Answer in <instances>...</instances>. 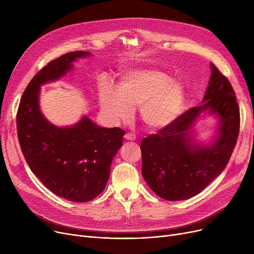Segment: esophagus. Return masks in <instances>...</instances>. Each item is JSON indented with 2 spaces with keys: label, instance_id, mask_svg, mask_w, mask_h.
Here are the masks:
<instances>
[{
  "label": "esophagus",
  "instance_id": "34e87169",
  "mask_svg": "<svg viewBox=\"0 0 254 254\" xmlns=\"http://www.w3.org/2000/svg\"><path fill=\"white\" fill-rule=\"evenodd\" d=\"M125 139L128 140V141H135L136 140V135L132 134V132H127L125 135Z\"/></svg>",
  "mask_w": 254,
  "mask_h": 254
}]
</instances>
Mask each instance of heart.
Segmentation results:
<instances>
[{"label": "heart", "instance_id": "obj_1", "mask_svg": "<svg viewBox=\"0 0 254 254\" xmlns=\"http://www.w3.org/2000/svg\"><path fill=\"white\" fill-rule=\"evenodd\" d=\"M100 107L112 124L127 122L132 108L139 107L142 123L162 128L179 116L184 105V89L169 75L157 70H134L123 75L118 89L109 83L100 88Z\"/></svg>", "mask_w": 254, "mask_h": 254}]
</instances>
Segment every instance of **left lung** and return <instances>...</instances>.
<instances>
[{
	"mask_svg": "<svg viewBox=\"0 0 254 254\" xmlns=\"http://www.w3.org/2000/svg\"><path fill=\"white\" fill-rule=\"evenodd\" d=\"M212 74L203 105L179 115L169 126L141 142L142 175L149 188L167 201H182L205 190L228 165L240 129V108L226 78L211 64ZM216 114L221 125L209 146L195 144L190 135L204 111Z\"/></svg>",
	"mask_w": 254,
	"mask_h": 254,
	"instance_id": "obj_1",
	"label": "left lung"
}]
</instances>
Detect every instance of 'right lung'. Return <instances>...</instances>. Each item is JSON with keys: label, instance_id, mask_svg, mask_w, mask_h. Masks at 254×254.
Segmentation results:
<instances>
[{"label": "right lung", "instance_id": "1", "mask_svg": "<svg viewBox=\"0 0 254 254\" xmlns=\"http://www.w3.org/2000/svg\"><path fill=\"white\" fill-rule=\"evenodd\" d=\"M86 56L89 52L73 51L48 63L26 86L16 115L19 145L32 172L53 193L77 203L89 202L104 190L126 131L99 127L86 116L73 127L53 126L40 111L39 91Z\"/></svg>", "mask_w": 254, "mask_h": 254}]
</instances>
